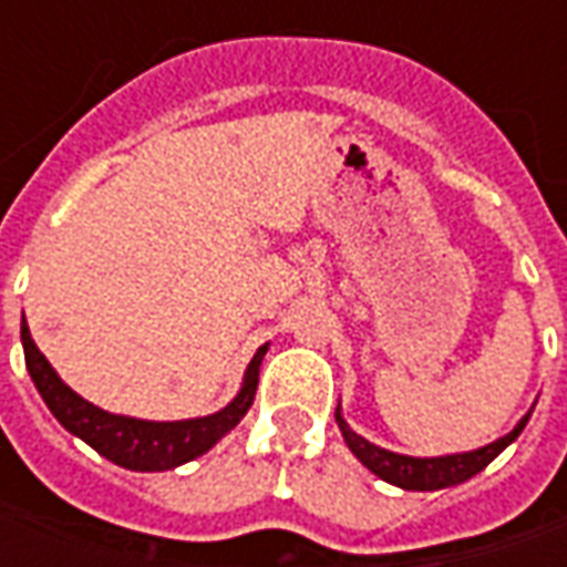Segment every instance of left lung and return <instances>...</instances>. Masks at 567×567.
Wrapping results in <instances>:
<instances>
[{
	"instance_id": "obj_1",
	"label": "left lung",
	"mask_w": 567,
	"mask_h": 567,
	"mask_svg": "<svg viewBox=\"0 0 567 567\" xmlns=\"http://www.w3.org/2000/svg\"><path fill=\"white\" fill-rule=\"evenodd\" d=\"M535 410V406H532ZM532 410L519 419V425L513 427L511 434H504L495 443H488L483 450L474 452H455V455H437V458H413V455H401V452H389L377 446V443H370L361 434H355L349 422L340 413V406H337V425L343 431L346 446L352 450L358 462L364 464L368 471L385 480V483H392V486H401L406 492H434V488H446V486H458L464 480H471L476 476L483 467H486L492 458H498V452H504L511 446L513 440L523 434L525 422L532 416Z\"/></svg>"
}]
</instances>
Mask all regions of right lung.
Segmentation results:
<instances>
[{"label":"right lung","instance_id":"right-lung-1","mask_svg":"<svg viewBox=\"0 0 567 567\" xmlns=\"http://www.w3.org/2000/svg\"><path fill=\"white\" fill-rule=\"evenodd\" d=\"M20 340H23L27 370L56 422L66 427L69 434H75L100 455H105L109 462L121 464L127 471H173L178 464L194 462L197 455L209 452L248 413L255 392H258L260 361L267 355V346H260L246 368L243 389L218 413L182 419V422H145V419L105 413L72 392L66 382L56 377V370L48 364V358L39 352V346L32 343L27 319L20 324Z\"/></svg>","mask_w":567,"mask_h":567}]
</instances>
